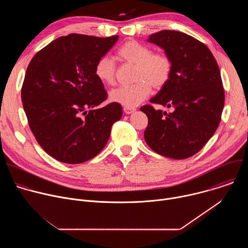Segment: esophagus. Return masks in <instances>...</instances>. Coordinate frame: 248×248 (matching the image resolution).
<instances>
[{"instance_id": "obj_1", "label": "esophagus", "mask_w": 248, "mask_h": 248, "mask_svg": "<svg viewBox=\"0 0 248 248\" xmlns=\"http://www.w3.org/2000/svg\"><path fill=\"white\" fill-rule=\"evenodd\" d=\"M135 111V109L134 108H128V107H124V112L125 113V114H131V113H133Z\"/></svg>"}]
</instances>
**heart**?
I'll return each mask as SVG.
<instances>
[{"label": "heart", "instance_id": "heart-1", "mask_svg": "<svg viewBox=\"0 0 248 248\" xmlns=\"http://www.w3.org/2000/svg\"><path fill=\"white\" fill-rule=\"evenodd\" d=\"M117 57L124 63L134 65V84L122 86L110 92V99L124 107L133 108L144 101L155 89L163 88L172 74V62L166 53H152V50L134 40L124 43L117 51ZM116 63L108 56L100 58L94 68L97 78L105 85H113L116 80Z\"/></svg>", "mask_w": 248, "mask_h": 248}]
</instances>
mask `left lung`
Returning a JSON list of instances; mask_svg holds the SVG:
<instances>
[{"label": "left lung", "instance_id": "8db88e82", "mask_svg": "<svg viewBox=\"0 0 248 248\" xmlns=\"http://www.w3.org/2000/svg\"><path fill=\"white\" fill-rule=\"evenodd\" d=\"M149 42L165 50L172 62L169 82L150 102L172 108L170 113L144 105L148 125L144 138L156 153L186 159L199 152L218 128L225 91L218 63L208 47L189 35L161 30Z\"/></svg>", "mask_w": 248, "mask_h": 248}]
</instances>
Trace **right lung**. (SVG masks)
Returning <instances> with one entry per match:
<instances>
[{
  "label": "right lung",
  "instance_id": "1",
  "mask_svg": "<svg viewBox=\"0 0 248 248\" xmlns=\"http://www.w3.org/2000/svg\"><path fill=\"white\" fill-rule=\"evenodd\" d=\"M118 39L72 33L29 62L21 87L23 109L37 142L54 159L80 164L94 158L122 118L119 103L100 107L108 94L94 73L97 61Z\"/></svg>",
  "mask_w": 248,
  "mask_h": 248
}]
</instances>
